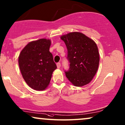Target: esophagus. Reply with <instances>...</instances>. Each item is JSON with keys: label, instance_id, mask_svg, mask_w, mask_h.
I'll use <instances>...</instances> for the list:
<instances>
[{"label": "esophagus", "instance_id": "obj_1", "mask_svg": "<svg viewBox=\"0 0 125 125\" xmlns=\"http://www.w3.org/2000/svg\"><path fill=\"white\" fill-rule=\"evenodd\" d=\"M56 66H57L58 69H59V68L61 67V63H56Z\"/></svg>", "mask_w": 125, "mask_h": 125}]
</instances>
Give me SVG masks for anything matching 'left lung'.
<instances>
[{"label": "left lung", "mask_w": 125, "mask_h": 125, "mask_svg": "<svg viewBox=\"0 0 125 125\" xmlns=\"http://www.w3.org/2000/svg\"><path fill=\"white\" fill-rule=\"evenodd\" d=\"M67 49L70 62L66 76L73 85L82 87L92 81L98 70L99 54L93 39L79 32H70L61 36Z\"/></svg>", "instance_id": "8db88e82"}]
</instances>
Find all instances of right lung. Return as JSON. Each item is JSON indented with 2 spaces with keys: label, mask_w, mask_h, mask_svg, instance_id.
I'll list each match as a JSON object with an SVG mask.
<instances>
[{
  "label": "right lung",
  "mask_w": 125,
  "mask_h": 125,
  "mask_svg": "<svg viewBox=\"0 0 125 125\" xmlns=\"http://www.w3.org/2000/svg\"><path fill=\"white\" fill-rule=\"evenodd\" d=\"M51 41L40 39L28 43L20 53L18 63L25 82L32 89L44 90L56 67L50 52Z\"/></svg>",
  "instance_id": "obj_1"
}]
</instances>
